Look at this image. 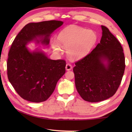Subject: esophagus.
<instances>
[{
  "mask_svg": "<svg viewBox=\"0 0 132 132\" xmlns=\"http://www.w3.org/2000/svg\"><path fill=\"white\" fill-rule=\"evenodd\" d=\"M72 68H73V67H72L71 64H66V66H65L66 70H67V71H69V70H71L72 69Z\"/></svg>",
  "mask_w": 132,
  "mask_h": 132,
  "instance_id": "obj_1",
  "label": "esophagus"
}]
</instances>
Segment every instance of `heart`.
<instances>
[{"mask_svg": "<svg viewBox=\"0 0 132 132\" xmlns=\"http://www.w3.org/2000/svg\"><path fill=\"white\" fill-rule=\"evenodd\" d=\"M58 41L54 39L50 43L55 52H61L62 46L67 48V55L70 59L78 60L89 53L97 43V35L93 30L73 25L59 32Z\"/></svg>", "mask_w": 132, "mask_h": 132, "instance_id": "obj_1", "label": "heart"}]
</instances>
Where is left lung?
Wrapping results in <instances>:
<instances>
[{"mask_svg":"<svg viewBox=\"0 0 132 132\" xmlns=\"http://www.w3.org/2000/svg\"><path fill=\"white\" fill-rule=\"evenodd\" d=\"M100 43L73 68L77 92L84 100L98 102L115 94L125 70L123 49L106 26Z\"/></svg>","mask_w":132,"mask_h":132,"instance_id":"1","label":"left lung"}]
</instances>
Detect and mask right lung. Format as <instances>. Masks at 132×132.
<instances>
[{"mask_svg":"<svg viewBox=\"0 0 132 132\" xmlns=\"http://www.w3.org/2000/svg\"><path fill=\"white\" fill-rule=\"evenodd\" d=\"M64 22L50 20L26 24L11 46L7 61L9 81L21 98L39 103L47 100L65 73L64 60H52L39 48L30 51L29 43L48 46L50 35Z\"/></svg>","mask_w":132,"mask_h":132,"instance_id":"1","label":"right lung"}]
</instances>
